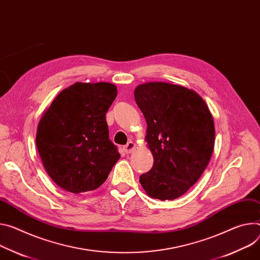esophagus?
<instances>
[{
    "label": "esophagus",
    "mask_w": 260,
    "mask_h": 260,
    "mask_svg": "<svg viewBox=\"0 0 260 260\" xmlns=\"http://www.w3.org/2000/svg\"><path fill=\"white\" fill-rule=\"evenodd\" d=\"M135 147H136L135 143L133 142V141H129V142L126 145L123 146V150H124L125 153H131L135 149Z\"/></svg>",
    "instance_id": "34e87169"
}]
</instances>
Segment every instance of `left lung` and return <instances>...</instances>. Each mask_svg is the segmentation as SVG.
<instances>
[{
	"label": "left lung",
	"mask_w": 260,
	"mask_h": 260,
	"mask_svg": "<svg viewBox=\"0 0 260 260\" xmlns=\"http://www.w3.org/2000/svg\"><path fill=\"white\" fill-rule=\"evenodd\" d=\"M134 95L147 122L146 141L154 159L140 183L151 198L176 199L208 165L215 143L212 116L200 95L179 85L146 83Z\"/></svg>",
	"instance_id": "1"
}]
</instances>
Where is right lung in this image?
Returning <instances> with one entry per match:
<instances>
[{
	"instance_id": "add662e5",
	"label": "right lung",
	"mask_w": 260,
	"mask_h": 260,
	"mask_svg": "<svg viewBox=\"0 0 260 260\" xmlns=\"http://www.w3.org/2000/svg\"><path fill=\"white\" fill-rule=\"evenodd\" d=\"M116 96L113 84L76 83L61 91L43 114L36 146L46 172L63 190H96L119 159L106 120Z\"/></svg>"
}]
</instances>
